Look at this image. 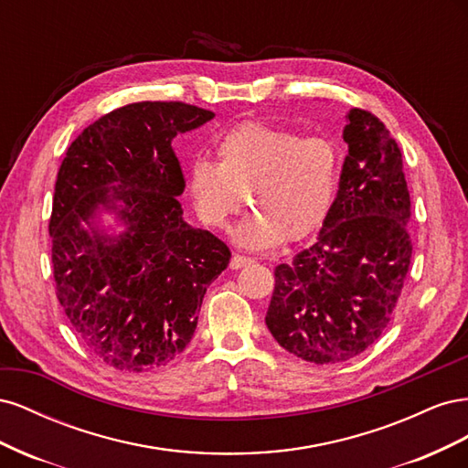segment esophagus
<instances>
[{
  "label": "esophagus",
  "instance_id": "obj_1",
  "mask_svg": "<svg viewBox=\"0 0 468 468\" xmlns=\"http://www.w3.org/2000/svg\"><path fill=\"white\" fill-rule=\"evenodd\" d=\"M253 263L251 258H246V256H239V253H234L232 260H230V269H242L246 265Z\"/></svg>",
  "mask_w": 468,
  "mask_h": 468
}]
</instances>
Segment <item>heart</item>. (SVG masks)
I'll return each mask as SVG.
<instances>
[{
    "mask_svg": "<svg viewBox=\"0 0 468 468\" xmlns=\"http://www.w3.org/2000/svg\"><path fill=\"white\" fill-rule=\"evenodd\" d=\"M215 150L218 162L197 158L187 172L193 208L208 229L224 230L244 199L251 210L234 236L248 250L296 242L328 218L339 174L332 140L246 121L226 131Z\"/></svg>",
    "mask_w": 468,
    "mask_h": 468,
    "instance_id": "b5f03b06",
    "label": "heart"
}]
</instances>
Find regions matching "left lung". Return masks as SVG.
Returning a JSON list of instances; mask_svg holds the SVG:
<instances>
[{"label":"left lung","mask_w":468,"mask_h":468,"mask_svg":"<svg viewBox=\"0 0 468 468\" xmlns=\"http://www.w3.org/2000/svg\"><path fill=\"white\" fill-rule=\"evenodd\" d=\"M337 197L316 244L275 267L265 324L316 365L357 357L387 330L412 260L402 154L373 112L351 109Z\"/></svg>","instance_id":"obj_1"}]
</instances>
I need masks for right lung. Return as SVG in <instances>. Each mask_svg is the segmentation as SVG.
<instances>
[{
    "instance_id": "add662e5",
    "label": "right lung",
    "mask_w": 468,
    "mask_h": 468,
    "mask_svg": "<svg viewBox=\"0 0 468 468\" xmlns=\"http://www.w3.org/2000/svg\"><path fill=\"white\" fill-rule=\"evenodd\" d=\"M215 117L181 101H140L97 119L69 144L48 232L56 296L80 342L122 373L174 361L197 328L230 250L183 220L186 179L172 140ZM99 209L127 226L109 237Z\"/></svg>"
}]
</instances>
